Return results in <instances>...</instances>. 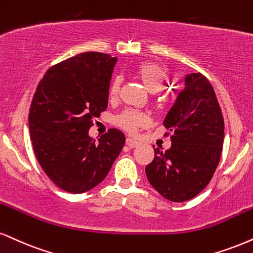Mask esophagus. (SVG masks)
I'll return each instance as SVG.
<instances>
[{"label": "esophagus", "instance_id": "obj_1", "mask_svg": "<svg viewBox=\"0 0 253 253\" xmlns=\"http://www.w3.org/2000/svg\"><path fill=\"white\" fill-rule=\"evenodd\" d=\"M139 143L137 142V141H135V139H132V138H126V145L129 146V148H136L137 145H138Z\"/></svg>", "mask_w": 253, "mask_h": 253}]
</instances>
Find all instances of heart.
Masks as SVG:
<instances>
[{
  "mask_svg": "<svg viewBox=\"0 0 253 253\" xmlns=\"http://www.w3.org/2000/svg\"><path fill=\"white\" fill-rule=\"evenodd\" d=\"M137 74L139 79L144 83L146 89L151 92H158L164 89L168 76L161 65L152 63V62H144L137 67ZM121 85V77L115 76L112 79L110 86H109V96L116 97ZM149 122L148 115L142 111L133 110V109H126L116 117V124L127 132H136L139 126H145Z\"/></svg>",
  "mask_w": 253,
  "mask_h": 253,
  "instance_id": "b5f03b06",
  "label": "heart"
}]
</instances>
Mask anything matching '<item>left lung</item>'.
Instances as JSON below:
<instances>
[{"label":"left lung","mask_w":253,"mask_h":253,"mask_svg":"<svg viewBox=\"0 0 253 253\" xmlns=\"http://www.w3.org/2000/svg\"><path fill=\"white\" fill-rule=\"evenodd\" d=\"M171 148L155 149L145 167L151 184L171 202L189 201L212 179L220 161L224 118L216 93L204 75L186 76L185 88L164 120Z\"/></svg>","instance_id":"1"}]
</instances>
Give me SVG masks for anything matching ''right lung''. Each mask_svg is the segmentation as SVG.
Returning a JSON list of instances; mask_svg holds the SVG:
<instances>
[{"label": "right lung", "instance_id": "obj_1", "mask_svg": "<svg viewBox=\"0 0 253 253\" xmlns=\"http://www.w3.org/2000/svg\"><path fill=\"white\" fill-rule=\"evenodd\" d=\"M115 63L111 55L82 52L49 68L34 93V152L46 176L67 192L83 193L101 183L126 143L117 129H109L98 142L88 135L107 110Z\"/></svg>", "mask_w": 253, "mask_h": 253}]
</instances>
